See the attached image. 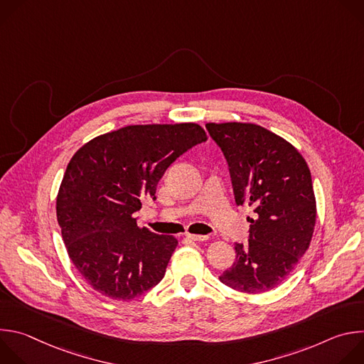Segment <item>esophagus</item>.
I'll return each mask as SVG.
<instances>
[{
	"instance_id": "esophagus-1",
	"label": "esophagus",
	"mask_w": 364,
	"mask_h": 364,
	"mask_svg": "<svg viewBox=\"0 0 364 364\" xmlns=\"http://www.w3.org/2000/svg\"><path fill=\"white\" fill-rule=\"evenodd\" d=\"M187 237H188V239H191V240H196V242H204V240H209V236H205V235H191V233H188V235H187Z\"/></svg>"
}]
</instances>
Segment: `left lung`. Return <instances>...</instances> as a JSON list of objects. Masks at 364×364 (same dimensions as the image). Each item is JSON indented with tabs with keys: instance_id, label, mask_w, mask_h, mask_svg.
I'll use <instances>...</instances> for the list:
<instances>
[{
	"instance_id": "1",
	"label": "left lung",
	"mask_w": 364,
	"mask_h": 364,
	"mask_svg": "<svg viewBox=\"0 0 364 364\" xmlns=\"http://www.w3.org/2000/svg\"><path fill=\"white\" fill-rule=\"evenodd\" d=\"M229 164L237 205L253 209L247 245L219 279L245 294L277 288L313 239L317 204L309 168L298 149L269 129L245 122L205 124Z\"/></svg>"
}]
</instances>
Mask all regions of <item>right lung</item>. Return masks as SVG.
Segmentation results:
<instances>
[{
  "mask_svg": "<svg viewBox=\"0 0 364 364\" xmlns=\"http://www.w3.org/2000/svg\"><path fill=\"white\" fill-rule=\"evenodd\" d=\"M193 122L128 125L80 146L68 164L56 213L68 255L99 294L134 299L157 285L178 240L139 228L134 213L155 200L166 170L204 142Z\"/></svg>",
  "mask_w": 364,
  "mask_h": 364,
  "instance_id": "1",
  "label": "right lung"
}]
</instances>
